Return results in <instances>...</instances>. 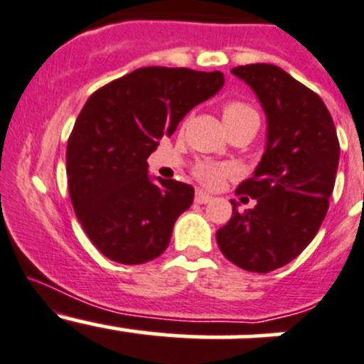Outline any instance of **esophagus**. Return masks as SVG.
Returning <instances> with one entry per match:
<instances>
[{
    "instance_id": "obj_1",
    "label": "esophagus",
    "mask_w": 364,
    "mask_h": 364,
    "mask_svg": "<svg viewBox=\"0 0 364 364\" xmlns=\"http://www.w3.org/2000/svg\"><path fill=\"white\" fill-rule=\"evenodd\" d=\"M212 200V196L210 194H207V193H203V191H198L196 193V196H194V201H196V203H200V205H203V203H208V201Z\"/></svg>"
}]
</instances>
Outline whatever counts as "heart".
I'll use <instances>...</instances> for the list:
<instances>
[{"label": "heart", "instance_id": "1", "mask_svg": "<svg viewBox=\"0 0 364 364\" xmlns=\"http://www.w3.org/2000/svg\"><path fill=\"white\" fill-rule=\"evenodd\" d=\"M221 113L226 129L246 124L258 125L257 111H255L250 104L242 102V100H228V102L223 104ZM193 175L194 178L200 183H203L205 187H215L225 181L226 177L233 175V168L228 166V164L198 163L196 166H194Z\"/></svg>", "mask_w": 364, "mask_h": 364}]
</instances>
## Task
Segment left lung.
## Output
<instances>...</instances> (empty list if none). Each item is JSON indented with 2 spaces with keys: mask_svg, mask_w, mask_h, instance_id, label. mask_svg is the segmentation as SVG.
<instances>
[{
  "mask_svg": "<svg viewBox=\"0 0 364 364\" xmlns=\"http://www.w3.org/2000/svg\"><path fill=\"white\" fill-rule=\"evenodd\" d=\"M257 93L267 114V146L255 175L237 187L257 201L215 232L221 253L250 272L283 267L318 232L336 181L340 141L323 100L283 68L251 63L232 68Z\"/></svg>",
  "mask_w": 364,
  "mask_h": 364,
  "instance_id": "1",
  "label": "left lung"
}]
</instances>
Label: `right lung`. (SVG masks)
I'll return each instance as SVG.
<instances>
[{
    "mask_svg": "<svg viewBox=\"0 0 364 364\" xmlns=\"http://www.w3.org/2000/svg\"><path fill=\"white\" fill-rule=\"evenodd\" d=\"M219 70L141 67L90 95L67 143L72 207L93 246L109 260L138 265L164 253L194 189L152 182L150 154L163 136L221 90Z\"/></svg>",
    "mask_w": 364,
    "mask_h": 364,
    "instance_id": "1",
    "label": "right lung"
}]
</instances>
